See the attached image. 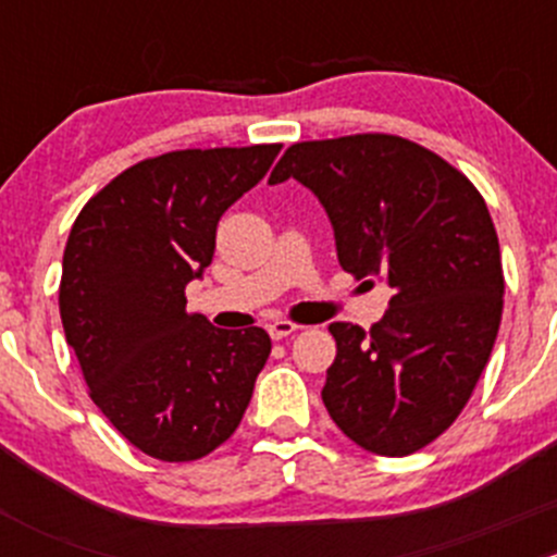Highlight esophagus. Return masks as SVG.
Returning a JSON list of instances; mask_svg holds the SVG:
<instances>
[{"label":"esophagus","mask_w":557,"mask_h":557,"mask_svg":"<svg viewBox=\"0 0 557 557\" xmlns=\"http://www.w3.org/2000/svg\"><path fill=\"white\" fill-rule=\"evenodd\" d=\"M299 329L301 325L290 323V320H274V323L269 325V336H272V339H285V336L296 334Z\"/></svg>","instance_id":"34e87169"}]
</instances>
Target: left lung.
Here are the masks:
<instances>
[{"label":"left lung","mask_w":557,"mask_h":557,"mask_svg":"<svg viewBox=\"0 0 557 557\" xmlns=\"http://www.w3.org/2000/svg\"><path fill=\"white\" fill-rule=\"evenodd\" d=\"M288 177L323 205L342 269L393 288L372 331L329 325L325 409L363 450H420L466 407L502 323V250L485 199L445 159L393 134L290 145L269 183Z\"/></svg>","instance_id":"8db88e82"}]
</instances>
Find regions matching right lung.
I'll return each mask as SVG.
<instances>
[{
  "mask_svg": "<svg viewBox=\"0 0 557 557\" xmlns=\"http://www.w3.org/2000/svg\"><path fill=\"white\" fill-rule=\"evenodd\" d=\"M283 145L174 150L139 161L77 215L59 310L94 404L145 455L205 458L237 431L272 352L263 329H215L185 285L215 256L223 212Z\"/></svg>",
  "mask_w": 557,
  "mask_h": 557,
  "instance_id": "right-lung-1",
  "label": "right lung"
}]
</instances>
